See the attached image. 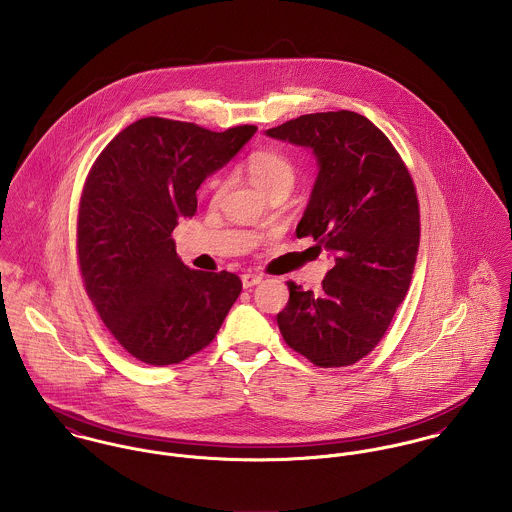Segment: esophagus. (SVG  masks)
Here are the masks:
<instances>
[{"mask_svg":"<svg viewBox=\"0 0 512 512\" xmlns=\"http://www.w3.org/2000/svg\"><path fill=\"white\" fill-rule=\"evenodd\" d=\"M260 282H262V276H260V274H252V272L242 274V286H244V288H252V286H256V284H260Z\"/></svg>","mask_w":512,"mask_h":512,"instance_id":"34e87169","label":"esophagus"}]
</instances>
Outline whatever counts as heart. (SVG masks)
Segmentation results:
<instances>
[{
  "label": "heart",
  "instance_id": "1",
  "mask_svg": "<svg viewBox=\"0 0 512 512\" xmlns=\"http://www.w3.org/2000/svg\"><path fill=\"white\" fill-rule=\"evenodd\" d=\"M246 169L252 181L270 197L274 193H290L295 183V165L292 159L274 149H262L248 157ZM226 181L217 183V193H222Z\"/></svg>",
  "mask_w": 512,
  "mask_h": 512
}]
</instances>
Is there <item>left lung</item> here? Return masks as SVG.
Instances as JSON below:
<instances>
[{
    "label": "left lung",
    "mask_w": 512,
    "mask_h": 512,
    "mask_svg": "<svg viewBox=\"0 0 512 512\" xmlns=\"http://www.w3.org/2000/svg\"><path fill=\"white\" fill-rule=\"evenodd\" d=\"M266 136L313 151L319 173L295 234L335 256L321 292L288 282L278 327L315 366L355 365L378 345L412 282L420 246L414 181L390 140L357 112L305 114Z\"/></svg>",
    "instance_id": "left-lung-1"
}]
</instances>
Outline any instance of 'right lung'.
Masks as SVG:
<instances>
[{
	"label": "right lung",
	"instance_id": "1",
	"mask_svg": "<svg viewBox=\"0 0 512 512\" xmlns=\"http://www.w3.org/2000/svg\"><path fill=\"white\" fill-rule=\"evenodd\" d=\"M149 116L94 161L78 207V264L108 331L138 361L177 365L205 349L242 292L230 272L187 268L171 238L197 189L256 134Z\"/></svg>",
	"mask_w": 512,
	"mask_h": 512
}]
</instances>
